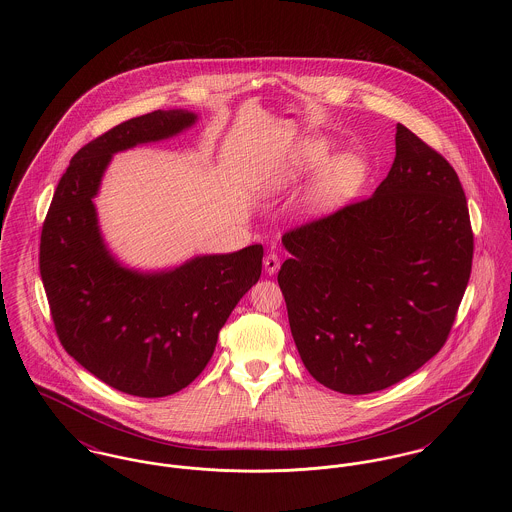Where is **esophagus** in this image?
Segmentation results:
<instances>
[{
  "label": "esophagus",
  "instance_id": "1",
  "mask_svg": "<svg viewBox=\"0 0 512 512\" xmlns=\"http://www.w3.org/2000/svg\"><path fill=\"white\" fill-rule=\"evenodd\" d=\"M263 265H265V270H267L268 274H276L278 268H280V257L274 251H270L267 257H265Z\"/></svg>",
  "mask_w": 512,
  "mask_h": 512
}]
</instances>
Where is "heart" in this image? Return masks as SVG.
<instances>
[{
	"label": "heart",
	"instance_id": "1",
	"mask_svg": "<svg viewBox=\"0 0 512 512\" xmlns=\"http://www.w3.org/2000/svg\"><path fill=\"white\" fill-rule=\"evenodd\" d=\"M328 159V146L322 140H307L293 149L284 167L268 176V190H280L288 186L299 174L315 171ZM365 178V163L357 155H340L332 159L318 176L315 197L324 207L336 205L349 195L355 194Z\"/></svg>",
	"mask_w": 512,
	"mask_h": 512
}]
</instances>
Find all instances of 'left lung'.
<instances>
[{
    "mask_svg": "<svg viewBox=\"0 0 512 512\" xmlns=\"http://www.w3.org/2000/svg\"><path fill=\"white\" fill-rule=\"evenodd\" d=\"M293 341L330 390H386L445 345L472 270L474 234L449 161L397 124L376 192L282 236Z\"/></svg>",
    "mask_w": 512,
    "mask_h": 512,
    "instance_id": "1",
    "label": "left lung"
}]
</instances>
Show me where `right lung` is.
Instances as JSON below:
<instances>
[{
	"mask_svg": "<svg viewBox=\"0 0 512 512\" xmlns=\"http://www.w3.org/2000/svg\"><path fill=\"white\" fill-rule=\"evenodd\" d=\"M194 122L182 109L153 111L78 149L42 226L40 274L57 338L78 365L128 395L165 397L192 384L226 318L261 276L259 244L140 274L122 268L99 236L92 199L111 155Z\"/></svg>",
	"mask_w": 512,
	"mask_h": 512,
	"instance_id": "right-lung-1",
	"label": "right lung"
}]
</instances>
